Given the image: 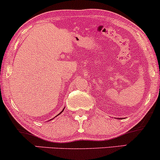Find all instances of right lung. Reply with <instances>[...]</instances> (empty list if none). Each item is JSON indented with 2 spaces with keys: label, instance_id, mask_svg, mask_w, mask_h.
Instances as JSON below:
<instances>
[{
  "label": "right lung",
  "instance_id": "right-lung-1",
  "mask_svg": "<svg viewBox=\"0 0 160 160\" xmlns=\"http://www.w3.org/2000/svg\"><path fill=\"white\" fill-rule=\"evenodd\" d=\"M63 110H64V109H62V112H59V114H58V115H60V114H61V113H62V112H63ZM57 116H55V117H57ZM55 117H54V118H55ZM52 119H53V118H52ZM52 119H51V120H52ZM51 120H50V121H51Z\"/></svg>",
  "mask_w": 160,
  "mask_h": 160
}]
</instances>
